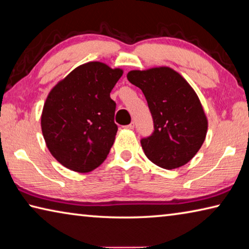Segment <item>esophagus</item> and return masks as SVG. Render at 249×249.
<instances>
[{
    "label": "esophagus",
    "instance_id": "obj_1",
    "mask_svg": "<svg viewBox=\"0 0 249 249\" xmlns=\"http://www.w3.org/2000/svg\"><path fill=\"white\" fill-rule=\"evenodd\" d=\"M125 128H127V129H130V130H131V129H133V128H134V122L132 121V122H131V124H129L128 125H125Z\"/></svg>",
    "mask_w": 249,
    "mask_h": 249
}]
</instances>
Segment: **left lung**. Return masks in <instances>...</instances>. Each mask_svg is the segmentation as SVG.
Wrapping results in <instances>:
<instances>
[{"instance_id": "obj_1", "label": "left lung", "mask_w": 249, "mask_h": 249, "mask_svg": "<svg viewBox=\"0 0 249 249\" xmlns=\"http://www.w3.org/2000/svg\"><path fill=\"white\" fill-rule=\"evenodd\" d=\"M128 80L145 96L154 131L141 139L146 158L165 169L178 168L197 154L208 120L201 103L180 74L166 67L130 71Z\"/></svg>"}]
</instances>
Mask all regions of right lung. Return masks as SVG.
Listing matches in <instances>:
<instances>
[{"label":"right lung","instance_id":"obj_1","mask_svg":"<svg viewBox=\"0 0 249 249\" xmlns=\"http://www.w3.org/2000/svg\"><path fill=\"white\" fill-rule=\"evenodd\" d=\"M121 75L120 69L89 62L48 95L41 130L50 153L63 166L89 173L106 160L118 130L110 91Z\"/></svg>","mask_w":249,"mask_h":249}]
</instances>
